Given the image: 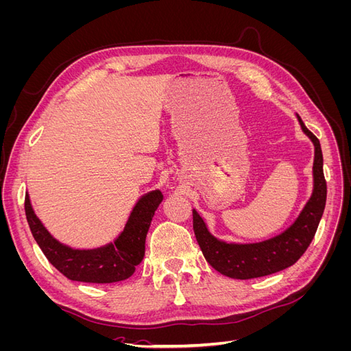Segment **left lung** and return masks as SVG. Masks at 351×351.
<instances>
[{
    "label": "left lung",
    "instance_id": "obj_1",
    "mask_svg": "<svg viewBox=\"0 0 351 351\" xmlns=\"http://www.w3.org/2000/svg\"><path fill=\"white\" fill-rule=\"evenodd\" d=\"M299 117V115H297ZM302 130L315 145L313 193L294 224L282 234L254 244H230L219 241L208 231L204 219L193 210V230L205 259L212 268L234 280H252L291 267L309 247L322 218L326 202L324 158L317 137L299 117Z\"/></svg>",
    "mask_w": 351,
    "mask_h": 351
}]
</instances>
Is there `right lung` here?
Instances as JSON below:
<instances>
[{
  "label": "right lung",
  "mask_w": 351,
  "mask_h": 351,
  "mask_svg": "<svg viewBox=\"0 0 351 351\" xmlns=\"http://www.w3.org/2000/svg\"><path fill=\"white\" fill-rule=\"evenodd\" d=\"M162 199L159 190L145 195L136 204L120 237L107 246L92 250L71 249L52 237L35 215L27 195L25 210L32 236L52 267L71 281L110 284L132 277L142 262L147 230Z\"/></svg>",
  "instance_id": "right-lung-1"
}]
</instances>
